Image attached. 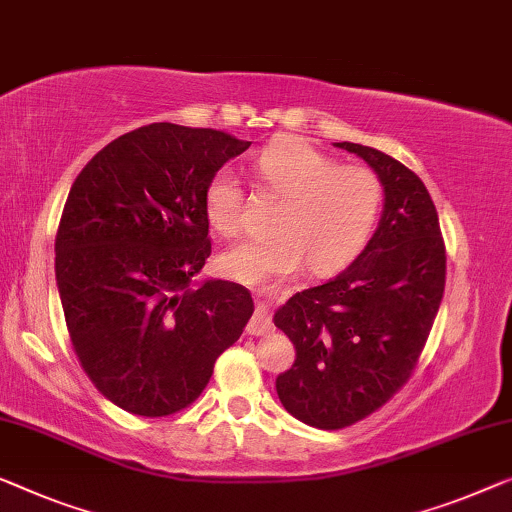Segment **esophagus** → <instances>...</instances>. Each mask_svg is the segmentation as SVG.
<instances>
[{
    "instance_id": "obj_1",
    "label": "esophagus",
    "mask_w": 512,
    "mask_h": 512,
    "mask_svg": "<svg viewBox=\"0 0 512 512\" xmlns=\"http://www.w3.org/2000/svg\"><path fill=\"white\" fill-rule=\"evenodd\" d=\"M253 294L257 296V312L253 315V319H250L246 331L250 335H266L273 331V324L269 315H266V305H269L273 299L278 296V289L273 287H253Z\"/></svg>"
}]
</instances>
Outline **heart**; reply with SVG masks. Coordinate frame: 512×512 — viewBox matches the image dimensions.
<instances>
[{"instance_id": "1", "label": "heart", "mask_w": 512, "mask_h": 512, "mask_svg": "<svg viewBox=\"0 0 512 512\" xmlns=\"http://www.w3.org/2000/svg\"><path fill=\"white\" fill-rule=\"evenodd\" d=\"M253 172L282 204L271 220V236L243 241L223 255L227 276L255 285L292 276L305 264L326 276L365 246L381 207V181L370 167L338 165L310 142L287 137L259 151ZM204 213L223 236L243 232L246 193L230 170L209 179Z\"/></svg>"}]
</instances>
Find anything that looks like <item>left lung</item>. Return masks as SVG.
<instances>
[{"mask_svg":"<svg viewBox=\"0 0 512 512\" xmlns=\"http://www.w3.org/2000/svg\"><path fill=\"white\" fill-rule=\"evenodd\" d=\"M384 186V213L368 246L340 276L294 294L273 322L296 347L276 379L289 414L342 430L393 398L423 354L446 285V246L425 183L400 160L354 142Z\"/></svg>","mask_w":512,"mask_h":512,"instance_id":"left-lung-1","label":"left lung"}]
</instances>
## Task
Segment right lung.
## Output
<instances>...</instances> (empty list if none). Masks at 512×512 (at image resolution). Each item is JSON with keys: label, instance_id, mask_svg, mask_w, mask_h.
<instances>
[{"label": "right lung", "instance_id": "right-lung-1", "mask_svg": "<svg viewBox=\"0 0 512 512\" xmlns=\"http://www.w3.org/2000/svg\"><path fill=\"white\" fill-rule=\"evenodd\" d=\"M248 147L160 121L112 140L73 181L55 239L68 338L91 384L135 416L193 404L253 315L243 285L190 287L211 255L204 190Z\"/></svg>", "mask_w": 512, "mask_h": 512}]
</instances>
